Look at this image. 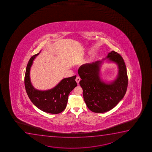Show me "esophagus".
<instances>
[{"label": "esophagus", "mask_w": 152, "mask_h": 152, "mask_svg": "<svg viewBox=\"0 0 152 152\" xmlns=\"http://www.w3.org/2000/svg\"><path fill=\"white\" fill-rule=\"evenodd\" d=\"M75 80H76V82H77V84H79V81H80V78L79 76H77V77H76V78Z\"/></svg>", "instance_id": "esophagus-1"}]
</instances>
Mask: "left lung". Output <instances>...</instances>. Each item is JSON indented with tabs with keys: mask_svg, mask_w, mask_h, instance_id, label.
I'll list each match as a JSON object with an SVG mask.
<instances>
[{
	"mask_svg": "<svg viewBox=\"0 0 152 152\" xmlns=\"http://www.w3.org/2000/svg\"><path fill=\"white\" fill-rule=\"evenodd\" d=\"M106 58L116 64L118 68V77L113 82L107 83L100 78L102 61L82 64L78 71L81 79L79 84L83 89L84 101L88 108L94 113L110 110L123 98L127 91L128 79L123 57L113 51Z\"/></svg>",
	"mask_w": 152,
	"mask_h": 152,
	"instance_id": "left-lung-1",
	"label": "left lung"
}]
</instances>
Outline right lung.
Instances as JSON below:
<instances>
[{
    "mask_svg": "<svg viewBox=\"0 0 152 152\" xmlns=\"http://www.w3.org/2000/svg\"><path fill=\"white\" fill-rule=\"evenodd\" d=\"M39 52L32 56L27 64L24 77L25 89L29 98L39 109L45 113L58 114L66 108L68 96L77 86V83L75 81L76 76L63 79L52 89L47 91L35 89L31 83L30 70L33 61Z\"/></svg>",
    "mask_w": 152,
    "mask_h": 152,
    "instance_id": "1",
    "label": "right lung"
}]
</instances>
